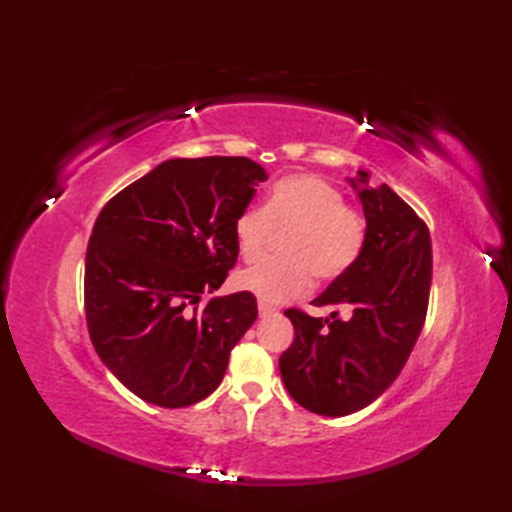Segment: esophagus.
<instances>
[{"instance_id":"34e87169","label":"esophagus","mask_w":512,"mask_h":512,"mask_svg":"<svg viewBox=\"0 0 512 512\" xmlns=\"http://www.w3.org/2000/svg\"><path fill=\"white\" fill-rule=\"evenodd\" d=\"M275 312H277L275 306H270V303H266V301H259V314H262V317H270V314H275Z\"/></svg>"}]
</instances>
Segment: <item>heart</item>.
<instances>
[{"label": "heart", "instance_id": "1", "mask_svg": "<svg viewBox=\"0 0 512 512\" xmlns=\"http://www.w3.org/2000/svg\"><path fill=\"white\" fill-rule=\"evenodd\" d=\"M235 246L244 262L262 257L275 235L279 257H268L237 275V286L262 301L279 303L306 292L312 275L319 284L343 277L367 244V220L345 193L321 176L292 173L279 178L262 206L235 217Z\"/></svg>", "mask_w": 512, "mask_h": 512}]
</instances>
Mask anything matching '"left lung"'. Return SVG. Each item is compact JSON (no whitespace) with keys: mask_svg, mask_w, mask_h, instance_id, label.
Listing matches in <instances>:
<instances>
[{"mask_svg":"<svg viewBox=\"0 0 512 512\" xmlns=\"http://www.w3.org/2000/svg\"><path fill=\"white\" fill-rule=\"evenodd\" d=\"M358 195L367 217L363 255L312 301L332 308L330 319L286 310L295 341L279 358L288 394L332 418L367 407L398 378L427 319L431 292V237L422 217L387 184ZM341 309L351 312L345 320Z\"/></svg>","mask_w":512,"mask_h":512,"instance_id":"obj_1","label":"left lung"}]
</instances>
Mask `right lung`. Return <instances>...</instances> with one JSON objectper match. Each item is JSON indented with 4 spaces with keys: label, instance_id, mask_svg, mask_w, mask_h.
<instances>
[{
    "label": "right lung",
    "instance_id": "obj_1",
    "mask_svg": "<svg viewBox=\"0 0 512 512\" xmlns=\"http://www.w3.org/2000/svg\"><path fill=\"white\" fill-rule=\"evenodd\" d=\"M268 173L244 156L173 158L118 191L85 253V321L96 354L151 405L180 409L222 383L257 319L253 292L200 306L237 262L233 224Z\"/></svg>",
    "mask_w": 512,
    "mask_h": 512
}]
</instances>
